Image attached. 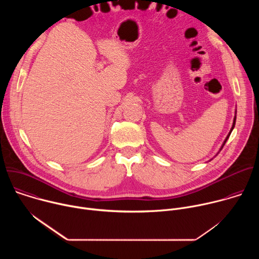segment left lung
Listing matches in <instances>:
<instances>
[{
  "mask_svg": "<svg viewBox=\"0 0 259 259\" xmlns=\"http://www.w3.org/2000/svg\"><path fill=\"white\" fill-rule=\"evenodd\" d=\"M236 116H235V118H234V123H233V126H232V129H231V131H230V133L228 134V136H227V138H226V140H225V142H224V144H223V146H221V149H223V147H224V145H225V143L227 142V140H228V138L230 137V135H231V133H232V131H233V129H234V127H235V124H236ZM220 149V150H221Z\"/></svg>",
  "mask_w": 259,
  "mask_h": 259,
  "instance_id": "left-lung-1",
  "label": "left lung"
}]
</instances>
